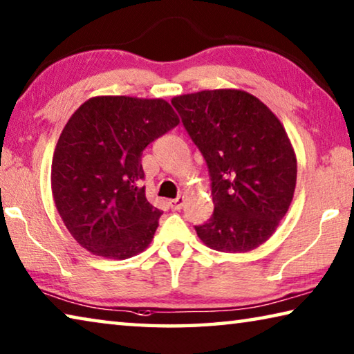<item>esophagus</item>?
<instances>
[{
    "label": "esophagus",
    "mask_w": 354,
    "mask_h": 354,
    "mask_svg": "<svg viewBox=\"0 0 354 354\" xmlns=\"http://www.w3.org/2000/svg\"><path fill=\"white\" fill-rule=\"evenodd\" d=\"M184 203H185L184 196H178V198H175V200H170V206L173 211H179V209H183Z\"/></svg>",
    "instance_id": "34e87169"
}]
</instances>
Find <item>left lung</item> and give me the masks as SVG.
<instances>
[{
	"mask_svg": "<svg viewBox=\"0 0 354 354\" xmlns=\"http://www.w3.org/2000/svg\"><path fill=\"white\" fill-rule=\"evenodd\" d=\"M171 104L211 176L214 214L195 226L203 243L245 253L267 242L297 184L295 151L278 117L236 88L179 95Z\"/></svg>",
	"mask_w": 354,
	"mask_h": 354,
	"instance_id": "obj_1",
	"label": "left lung"
}]
</instances>
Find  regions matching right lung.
<instances>
[{
	"label": "right lung",
	"mask_w": 354,
	"mask_h": 354,
	"mask_svg": "<svg viewBox=\"0 0 354 354\" xmlns=\"http://www.w3.org/2000/svg\"><path fill=\"white\" fill-rule=\"evenodd\" d=\"M178 123L160 98L95 97L70 117L53 156L51 190L82 248L128 259L151 243L162 212L145 196L142 153Z\"/></svg>",
	"instance_id": "add662e5"
}]
</instances>
